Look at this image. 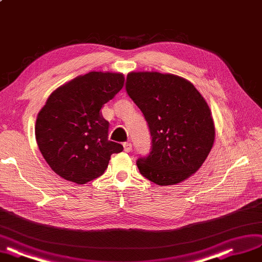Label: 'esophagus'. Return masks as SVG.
<instances>
[{
    "label": "esophagus",
    "instance_id": "esophagus-1",
    "mask_svg": "<svg viewBox=\"0 0 262 262\" xmlns=\"http://www.w3.org/2000/svg\"><path fill=\"white\" fill-rule=\"evenodd\" d=\"M123 149L125 152H130L132 150V145L131 143H124L123 144Z\"/></svg>",
    "mask_w": 262,
    "mask_h": 262
}]
</instances>
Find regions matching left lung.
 <instances>
[{"label": "left lung", "instance_id": "left-lung-1", "mask_svg": "<svg viewBox=\"0 0 262 262\" xmlns=\"http://www.w3.org/2000/svg\"><path fill=\"white\" fill-rule=\"evenodd\" d=\"M128 95L143 113L151 137L147 157H140L143 177L158 185L184 181L202 167L214 142L208 104L184 78L156 71L127 76Z\"/></svg>", "mask_w": 262, "mask_h": 262}]
</instances>
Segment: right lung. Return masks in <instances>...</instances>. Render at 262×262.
I'll list each match as a JSON object with an SVG mask.
<instances>
[{
  "mask_svg": "<svg viewBox=\"0 0 262 262\" xmlns=\"http://www.w3.org/2000/svg\"><path fill=\"white\" fill-rule=\"evenodd\" d=\"M118 73L91 71L54 91L38 114L35 139L54 172L77 184L102 176L111 156L122 151L108 140L110 122L101 110L123 86Z\"/></svg>",
  "mask_w": 262,
  "mask_h": 262,
  "instance_id": "add662e5",
  "label": "right lung"
}]
</instances>
